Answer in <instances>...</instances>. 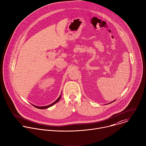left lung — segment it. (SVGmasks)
<instances>
[{
    "label": "left lung",
    "mask_w": 146,
    "mask_h": 146,
    "mask_svg": "<svg viewBox=\"0 0 146 146\" xmlns=\"http://www.w3.org/2000/svg\"><path fill=\"white\" fill-rule=\"evenodd\" d=\"M115 101V100H114V101ZM111 102H113V101H112V102H111L110 103H111Z\"/></svg>",
    "instance_id": "left-lung-1"
}]
</instances>
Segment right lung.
Wrapping results in <instances>:
<instances>
[{"label":"right lung","mask_w":146,"mask_h":146,"mask_svg":"<svg viewBox=\"0 0 146 146\" xmlns=\"http://www.w3.org/2000/svg\"><path fill=\"white\" fill-rule=\"evenodd\" d=\"M60 97H61V95H60V96L59 97V98L55 101V102H54L53 103H52L51 104H50V105H48V106H36V105H33L35 107H36V108H38V109H46V108H48L49 107H50V106H52L54 104H55V103H56L57 102H58L59 101V100H60Z\"/></svg>","instance_id":"obj_1"}]
</instances>
